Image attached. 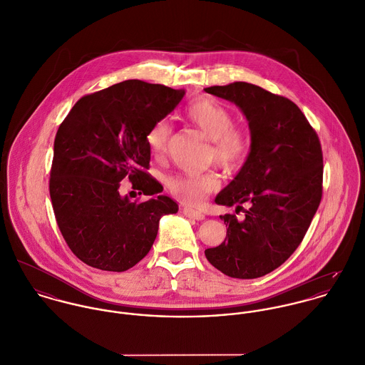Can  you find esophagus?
Segmentation results:
<instances>
[{
  "label": "esophagus",
  "instance_id": "esophagus-1",
  "mask_svg": "<svg viewBox=\"0 0 365 365\" xmlns=\"http://www.w3.org/2000/svg\"><path fill=\"white\" fill-rule=\"evenodd\" d=\"M183 215H185L186 217H189V219H206V216H205L202 212H199V210H195V209H190V207H185V209H183Z\"/></svg>",
  "mask_w": 365,
  "mask_h": 365
}]
</instances>
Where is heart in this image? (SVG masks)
Segmentation results:
<instances>
[{"mask_svg":"<svg viewBox=\"0 0 365 365\" xmlns=\"http://www.w3.org/2000/svg\"><path fill=\"white\" fill-rule=\"evenodd\" d=\"M185 117L212 140L210 160L217 162L227 172L240 170L251 155V135L247 130L234 125V114L217 100L200 97L185 110ZM172 137L169 120H158L146 134L150 152L162 156ZM220 185L216 172L178 173L166 179L168 190L185 203H196L215 192Z\"/></svg>","mask_w":365,"mask_h":365,"instance_id":"heart-1","label":"heart"}]
</instances>
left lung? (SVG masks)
Returning a JSON list of instances; mask_svg holds the SVG:
<instances>
[{
    "label": "left lung",
    "instance_id": "1",
    "mask_svg": "<svg viewBox=\"0 0 365 365\" xmlns=\"http://www.w3.org/2000/svg\"><path fill=\"white\" fill-rule=\"evenodd\" d=\"M207 93L238 106L248 120L251 155L217 195L220 206H235L245 219L224 215L225 240L205 251L224 275L264 277L281 267L302 242L323 195V152L300 108L259 86L234 81ZM250 207L244 210L242 206Z\"/></svg>",
    "mask_w": 365,
    "mask_h": 365
}]
</instances>
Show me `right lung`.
<instances>
[{
    "label": "right lung",
    "instance_id": "1",
    "mask_svg": "<svg viewBox=\"0 0 365 365\" xmlns=\"http://www.w3.org/2000/svg\"><path fill=\"white\" fill-rule=\"evenodd\" d=\"M183 96L163 84L125 80L83 96L59 125L49 193L59 230L84 264L113 272L133 268L149 252L159 219L178 212L168 196L131 202L120 186L127 179L138 195L162 192L146 172V134Z\"/></svg>",
    "mask_w": 365,
    "mask_h": 365
}]
</instances>
